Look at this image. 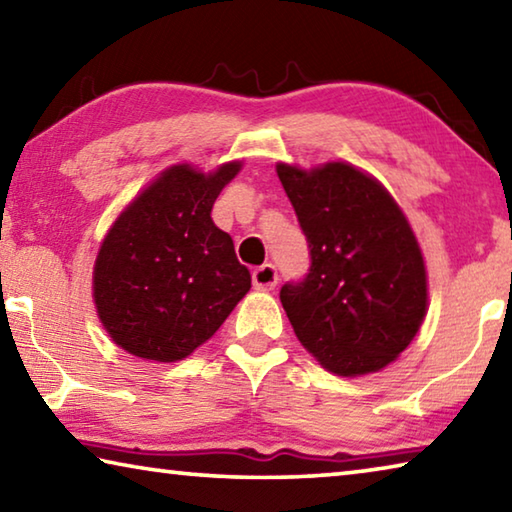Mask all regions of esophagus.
I'll return each instance as SVG.
<instances>
[{
    "label": "esophagus",
    "instance_id": "1",
    "mask_svg": "<svg viewBox=\"0 0 512 512\" xmlns=\"http://www.w3.org/2000/svg\"><path fill=\"white\" fill-rule=\"evenodd\" d=\"M277 284V271L273 264L257 266L253 271V287L259 291H271Z\"/></svg>",
    "mask_w": 512,
    "mask_h": 512
}]
</instances>
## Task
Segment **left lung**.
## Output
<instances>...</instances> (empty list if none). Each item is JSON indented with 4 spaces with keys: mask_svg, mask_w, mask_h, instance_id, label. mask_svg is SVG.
<instances>
[{
    "mask_svg": "<svg viewBox=\"0 0 512 512\" xmlns=\"http://www.w3.org/2000/svg\"><path fill=\"white\" fill-rule=\"evenodd\" d=\"M309 244L305 280L280 289L300 343L343 377L377 372L406 350L427 314V271L400 205L345 162L277 164Z\"/></svg>",
    "mask_w": 512,
    "mask_h": 512,
    "instance_id": "obj_1",
    "label": "left lung"
}]
</instances>
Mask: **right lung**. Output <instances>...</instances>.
Masks as SVG:
<instances>
[{
  "label": "right lung",
  "instance_id": "add662e5",
  "mask_svg": "<svg viewBox=\"0 0 512 512\" xmlns=\"http://www.w3.org/2000/svg\"><path fill=\"white\" fill-rule=\"evenodd\" d=\"M241 162L212 173L176 164L119 214L94 262V305L119 348L180 361L223 325L250 289L212 205Z\"/></svg>",
  "mask_w": 512,
  "mask_h": 512
}]
</instances>
